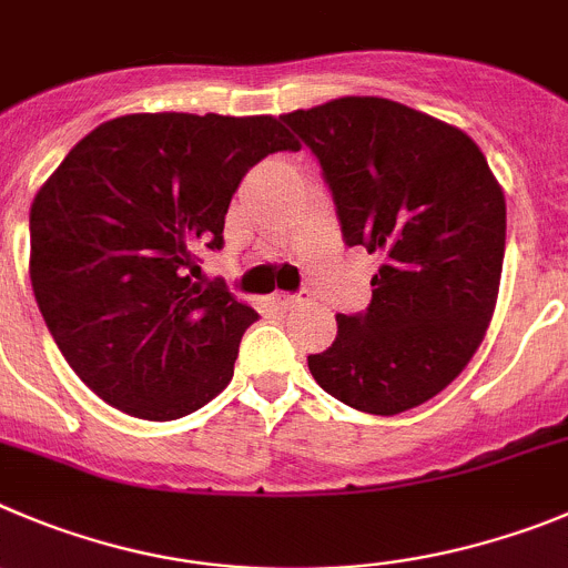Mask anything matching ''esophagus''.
Returning a JSON list of instances; mask_svg holds the SVG:
<instances>
[{
  "instance_id": "esophagus-1",
  "label": "esophagus",
  "mask_w": 568,
  "mask_h": 568,
  "mask_svg": "<svg viewBox=\"0 0 568 568\" xmlns=\"http://www.w3.org/2000/svg\"><path fill=\"white\" fill-rule=\"evenodd\" d=\"M275 301H278L284 310H298V306L310 304V293H306V290H301V293H293V295H275Z\"/></svg>"
}]
</instances>
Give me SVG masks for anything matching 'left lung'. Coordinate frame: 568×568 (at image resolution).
I'll return each mask as SVG.
<instances>
[{
  "label": "left lung",
  "mask_w": 568,
  "mask_h": 568,
  "mask_svg": "<svg viewBox=\"0 0 568 568\" xmlns=\"http://www.w3.org/2000/svg\"><path fill=\"white\" fill-rule=\"evenodd\" d=\"M315 154L343 242L383 256L366 312L337 315L310 355L326 394L392 416L447 388L496 306L507 205L485 154L456 126L388 98H337L281 114Z\"/></svg>",
  "instance_id": "left-lung-1"
}]
</instances>
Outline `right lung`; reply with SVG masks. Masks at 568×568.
I'll use <instances>...</instances> for the list:
<instances>
[{
    "instance_id": "1",
    "label": "right lung",
    "mask_w": 568,
    "mask_h": 568,
    "mask_svg": "<svg viewBox=\"0 0 568 568\" xmlns=\"http://www.w3.org/2000/svg\"><path fill=\"white\" fill-rule=\"evenodd\" d=\"M298 152L270 114H126L64 158L30 207V281L72 372L114 408L169 423L231 383L258 312L222 281L200 287L202 250L258 160Z\"/></svg>"
}]
</instances>
